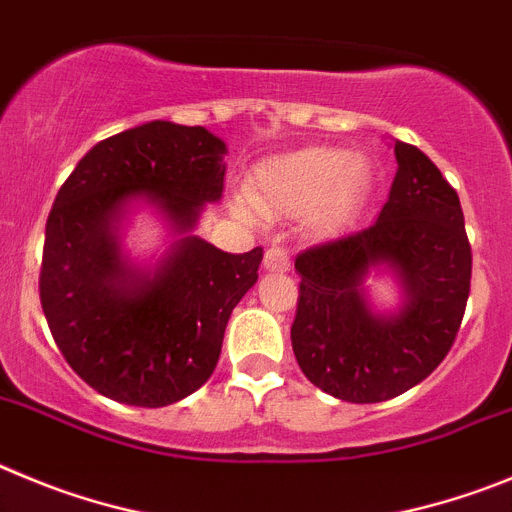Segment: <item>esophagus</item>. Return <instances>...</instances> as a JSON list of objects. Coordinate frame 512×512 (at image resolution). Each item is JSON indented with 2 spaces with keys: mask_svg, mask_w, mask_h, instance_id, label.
Returning a JSON list of instances; mask_svg holds the SVG:
<instances>
[{
  "mask_svg": "<svg viewBox=\"0 0 512 512\" xmlns=\"http://www.w3.org/2000/svg\"><path fill=\"white\" fill-rule=\"evenodd\" d=\"M262 265H265V270H270V273H288L290 270L288 250H283V247H270V250L265 252Z\"/></svg>",
  "mask_w": 512,
  "mask_h": 512,
  "instance_id": "1",
  "label": "esophagus"
}]
</instances>
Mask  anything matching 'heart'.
I'll use <instances>...</instances> for the list:
<instances>
[{"mask_svg":"<svg viewBox=\"0 0 512 512\" xmlns=\"http://www.w3.org/2000/svg\"><path fill=\"white\" fill-rule=\"evenodd\" d=\"M370 168L339 147H303L257 165L250 199H237L239 214L308 216L321 237L342 232L370 191Z\"/></svg>","mask_w":512,"mask_h":512,"instance_id":"b5f03b06","label":"heart"}]
</instances>
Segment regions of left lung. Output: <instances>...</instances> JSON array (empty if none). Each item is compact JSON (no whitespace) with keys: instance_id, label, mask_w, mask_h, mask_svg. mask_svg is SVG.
Masks as SVG:
<instances>
[{"instance_id":"obj_1","label":"left lung","mask_w":512,"mask_h":512,"mask_svg":"<svg viewBox=\"0 0 512 512\" xmlns=\"http://www.w3.org/2000/svg\"><path fill=\"white\" fill-rule=\"evenodd\" d=\"M398 173L372 227L296 257L290 342L303 375L347 403H382L444 362L462 326L472 247L457 191L418 147L395 140ZM388 269L404 288L395 314L371 311L364 278Z\"/></svg>"}]
</instances>
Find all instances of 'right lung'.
Listing matches in <instances>:
<instances>
[{
  "mask_svg": "<svg viewBox=\"0 0 512 512\" xmlns=\"http://www.w3.org/2000/svg\"><path fill=\"white\" fill-rule=\"evenodd\" d=\"M224 155L204 127L155 119L91 147L55 196L40 303L66 362L96 393L163 408L214 372L229 316L262 262V247L232 255L188 234L222 199ZM132 200L158 205L182 234L153 271L118 245Z\"/></svg>",
  "mask_w": 512,
  "mask_h": 512,
  "instance_id": "add662e5",
  "label": "right lung"
}]
</instances>
